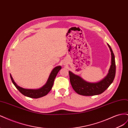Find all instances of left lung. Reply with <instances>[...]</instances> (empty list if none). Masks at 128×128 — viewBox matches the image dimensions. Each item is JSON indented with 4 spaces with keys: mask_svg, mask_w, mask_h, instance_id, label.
Listing matches in <instances>:
<instances>
[{
    "mask_svg": "<svg viewBox=\"0 0 128 128\" xmlns=\"http://www.w3.org/2000/svg\"><path fill=\"white\" fill-rule=\"evenodd\" d=\"M112 55L111 66L109 72L104 78L98 83H91L86 82L81 77L69 72V79L72 86L77 94L82 96H91L102 94L110 86L113 82L116 72V64L115 56L113 51L109 44H108Z\"/></svg>",
    "mask_w": 128,
    "mask_h": 128,
    "instance_id": "1",
    "label": "left lung"
}]
</instances>
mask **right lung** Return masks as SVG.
I'll list each match as a JSON object with an SVG mask.
<instances>
[{
    "label": "right lung",
    "instance_id": "add662e5",
    "mask_svg": "<svg viewBox=\"0 0 128 128\" xmlns=\"http://www.w3.org/2000/svg\"><path fill=\"white\" fill-rule=\"evenodd\" d=\"M61 69V66H58L54 68L52 72L50 74L49 77L47 82L45 85L42 86V88L37 89V90H32V89H25L22 88L20 86H18L14 81L12 77L10 75V79L12 81L13 83L16 88L18 90L20 91L22 94H24L25 96H28V97L32 98H39L42 96H45L48 93L51 91V88L53 86L54 80L56 78V77L57 75V74L59 71Z\"/></svg>",
    "mask_w": 128,
    "mask_h": 128
}]
</instances>
